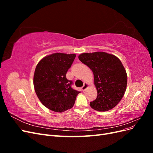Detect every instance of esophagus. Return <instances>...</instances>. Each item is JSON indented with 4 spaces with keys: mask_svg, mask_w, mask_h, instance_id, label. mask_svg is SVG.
I'll use <instances>...</instances> for the list:
<instances>
[{
    "mask_svg": "<svg viewBox=\"0 0 153 153\" xmlns=\"http://www.w3.org/2000/svg\"><path fill=\"white\" fill-rule=\"evenodd\" d=\"M88 87H89V84H88L87 83H84V85H83V86L82 87V90L83 91H84Z\"/></svg>",
    "mask_w": 153,
    "mask_h": 153,
    "instance_id": "obj_1",
    "label": "esophagus"
}]
</instances>
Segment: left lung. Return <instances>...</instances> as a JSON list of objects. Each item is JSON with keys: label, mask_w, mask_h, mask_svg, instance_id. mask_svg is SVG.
I'll list each match as a JSON object with an SVG mask.
<instances>
[{"label": "left lung", "mask_w": 153, "mask_h": 153, "mask_svg": "<svg viewBox=\"0 0 153 153\" xmlns=\"http://www.w3.org/2000/svg\"><path fill=\"white\" fill-rule=\"evenodd\" d=\"M80 61L93 72L98 95L90 106L100 112L114 108L121 100L127 85V74L121 61L114 55L97 52L84 53Z\"/></svg>", "instance_id": "1"}]
</instances>
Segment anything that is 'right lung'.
I'll return each mask as SVG.
<instances>
[{
  "label": "right lung",
  "mask_w": 153,
  "mask_h": 153,
  "mask_svg": "<svg viewBox=\"0 0 153 153\" xmlns=\"http://www.w3.org/2000/svg\"><path fill=\"white\" fill-rule=\"evenodd\" d=\"M75 57V54L55 53L45 57L36 66L35 92L41 103L54 112L71 108L80 92L73 89V82L66 76Z\"/></svg>",
  "instance_id": "obj_1"
}]
</instances>
